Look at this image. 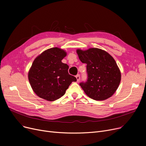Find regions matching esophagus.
Here are the masks:
<instances>
[{"label":"esophagus","instance_id":"esophagus-1","mask_svg":"<svg viewBox=\"0 0 146 146\" xmlns=\"http://www.w3.org/2000/svg\"><path fill=\"white\" fill-rule=\"evenodd\" d=\"M76 79H77V81L79 82V80H80V75L79 74H77L76 76Z\"/></svg>","mask_w":146,"mask_h":146}]
</instances>
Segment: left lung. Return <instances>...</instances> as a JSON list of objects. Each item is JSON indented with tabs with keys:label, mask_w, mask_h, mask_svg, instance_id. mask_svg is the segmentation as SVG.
Listing matches in <instances>:
<instances>
[{
	"label": "left lung",
	"mask_w": 146,
	"mask_h": 146,
	"mask_svg": "<svg viewBox=\"0 0 146 146\" xmlns=\"http://www.w3.org/2000/svg\"><path fill=\"white\" fill-rule=\"evenodd\" d=\"M80 60L86 63L88 79L80 83L85 93L96 101L112 96L121 82V72L116 61L109 53L97 48L76 50Z\"/></svg>",
	"instance_id": "1"
}]
</instances>
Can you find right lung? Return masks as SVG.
<instances>
[{"label":"right lung","mask_w":146,"mask_h":146,"mask_svg":"<svg viewBox=\"0 0 146 146\" xmlns=\"http://www.w3.org/2000/svg\"><path fill=\"white\" fill-rule=\"evenodd\" d=\"M66 52L57 47L42 52L33 61L28 79L35 94L48 101L63 96L72 82L77 79L68 73V66L61 62Z\"/></svg>","instance_id":"add662e5"}]
</instances>
